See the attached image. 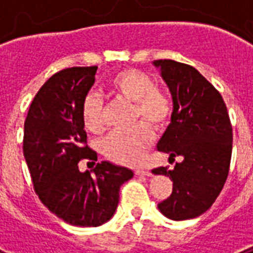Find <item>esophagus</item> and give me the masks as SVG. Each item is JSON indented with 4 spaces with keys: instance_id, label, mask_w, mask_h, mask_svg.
Here are the masks:
<instances>
[{
    "instance_id": "esophagus-1",
    "label": "esophagus",
    "mask_w": 253,
    "mask_h": 253,
    "mask_svg": "<svg viewBox=\"0 0 253 253\" xmlns=\"http://www.w3.org/2000/svg\"><path fill=\"white\" fill-rule=\"evenodd\" d=\"M135 173L138 174V176H151L150 170H147V169H136Z\"/></svg>"
}]
</instances>
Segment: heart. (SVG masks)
<instances>
[{
  "mask_svg": "<svg viewBox=\"0 0 253 253\" xmlns=\"http://www.w3.org/2000/svg\"><path fill=\"white\" fill-rule=\"evenodd\" d=\"M107 90L115 98L132 102L131 118L136 123L125 131H115L102 144L103 154L113 162L125 166H135L142 162L152 144V130H163L170 121L173 101L168 91L155 86L150 75L135 68L119 71L109 79ZM81 117L87 131L101 134L106 128L102 101L94 94L85 97Z\"/></svg>",
  "mask_w": 253,
  "mask_h": 253,
  "instance_id": "heart-1",
  "label": "heart"
}]
</instances>
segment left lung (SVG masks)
<instances>
[{
    "mask_svg": "<svg viewBox=\"0 0 253 253\" xmlns=\"http://www.w3.org/2000/svg\"><path fill=\"white\" fill-rule=\"evenodd\" d=\"M172 94L170 123L158 143L169 162L181 156L172 170L152 169L173 181L172 194L158 205L173 220L192 219L211 208L227 180L232 151V126L222 95L192 65L155 60Z\"/></svg>",
    "mask_w": 253,
    "mask_h": 253,
    "instance_id": "8db88e82",
    "label": "left lung"
}]
</instances>
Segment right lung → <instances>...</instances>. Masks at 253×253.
Segmentation results:
<instances>
[{"label": "right lung", "mask_w": 253, "mask_h": 253, "mask_svg": "<svg viewBox=\"0 0 253 253\" xmlns=\"http://www.w3.org/2000/svg\"><path fill=\"white\" fill-rule=\"evenodd\" d=\"M97 67L55 73L39 89L25 121L23 155L42 204L67 223L97 227L114 215L119 188L134 176L125 167L97 163L80 172L79 162H97L86 144L81 107L94 84Z\"/></svg>", "instance_id": "right-lung-1"}]
</instances>
